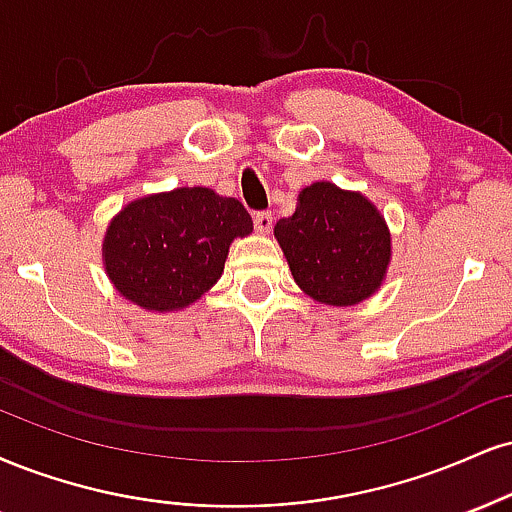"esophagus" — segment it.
I'll list each match as a JSON object with an SVG mask.
<instances>
[{
  "mask_svg": "<svg viewBox=\"0 0 512 512\" xmlns=\"http://www.w3.org/2000/svg\"><path fill=\"white\" fill-rule=\"evenodd\" d=\"M272 221H274V214L272 212H257L255 214V229H257V233L267 236V233L272 231Z\"/></svg>",
  "mask_w": 512,
  "mask_h": 512,
  "instance_id": "1",
  "label": "esophagus"
}]
</instances>
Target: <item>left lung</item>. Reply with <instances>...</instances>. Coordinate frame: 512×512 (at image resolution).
I'll use <instances>...</instances> for the list:
<instances>
[{
	"instance_id": "1",
	"label": "left lung",
	"mask_w": 512,
	"mask_h": 512,
	"mask_svg": "<svg viewBox=\"0 0 512 512\" xmlns=\"http://www.w3.org/2000/svg\"><path fill=\"white\" fill-rule=\"evenodd\" d=\"M300 291L331 307L372 298L391 264V231L384 214L357 190L331 181L305 186L293 217L274 226Z\"/></svg>"
}]
</instances>
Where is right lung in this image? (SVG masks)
<instances>
[{
    "instance_id": "obj_1",
    "label": "right lung",
    "mask_w": 512,
    "mask_h": 512,
    "mask_svg": "<svg viewBox=\"0 0 512 512\" xmlns=\"http://www.w3.org/2000/svg\"><path fill=\"white\" fill-rule=\"evenodd\" d=\"M250 233L236 197L174 188L121 207L104 233L102 264L128 303L166 315L200 300L224 274L233 240Z\"/></svg>"
}]
</instances>
